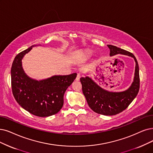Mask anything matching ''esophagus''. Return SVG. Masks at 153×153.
I'll return each instance as SVG.
<instances>
[{
  "label": "esophagus",
  "instance_id": "obj_1",
  "mask_svg": "<svg viewBox=\"0 0 153 153\" xmlns=\"http://www.w3.org/2000/svg\"><path fill=\"white\" fill-rule=\"evenodd\" d=\"M80 73H78L77 74V76H76V81H79L80 80Z\"/></svg>",
  "mask_w": 153,
  "mask_h": 153
}]
</instances>
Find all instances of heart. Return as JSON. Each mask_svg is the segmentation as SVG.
I'll return each instance as SVG.
<instances>
[{"label":"heart","mask_w":153,"mask_h":153,"mask_svg":"<svg viewBox=\"0 0 153 153\" xmlns=\"http://www.w3.org/2000/svg\"><path fill=\"white\" fill-rule=\"evenodd\" d=\"M91 54H92V52H91V51H90V50H86V51H83V52L80 53V56L81 57H82V58H87V57L90 56Z\"/></svg>","instance_id":"b5f03b06"}]
</instances>
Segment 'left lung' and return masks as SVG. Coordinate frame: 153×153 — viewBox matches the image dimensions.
<instances>
[{
    "label": "left lung",
    "instance_id": "1",
    "mask_svg": "<svg viewBox=\"0 0 153 153\" xmlns=\"http://www.w3.org/2000/svg\"><path fill=\"white\" fill-rule=\"evenodd\" d=\"M110 55L125 54L134 58L136 62L135 76L131 86L121 92H112L101 88L88 76L82 77V91L90 108L95 112L104 115H114L124 111L137 96L140 87L139 65L134 54L112 45H107Z\"/></svg>",
    "mask_w": 153,
    "mask_h": 153
}]
</instances>
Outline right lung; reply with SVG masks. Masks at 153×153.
Segmentation results:
<instances>
[{"label": "right lung", "mask_w": 153, "mask_h": 153, "mask_svg": "<svg viewBox=\"0 0 153 153\" xmlns=\"http://www.w3.org/2000/svg\"><path fill=\"white\" fill-rule=\"evenodd\" d=\"M30 46L15 57L11 67V87L19 104L27 112L41 117L57 114L63 105L65 91L76 77V73L53 76L37 81L28 77L22 68L21 60L32 50Z\"/></svg>", "instance_id": "add662e5"}]
</instances>
